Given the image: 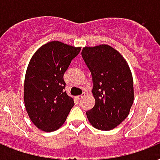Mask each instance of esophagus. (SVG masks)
Returning a JSON list of instances; mask_svg holds the SVG:
<instances>
[{
	"instance_id": "34e87169",
	"label": "esophagus",
	"mask_w": 160,
	"mask_h": 160,
	"mask_svg": "<svg viewBox=\"0 0 160 160\" xmlns=\"http://www.w3.org/2000/svg\"><path fill=\"white\" fill-rule=\"evenodd\" d=\"M82 98H83V95H79V96H77L76 98L78 100H80V99H82Z\"/></svg>"
}]
</instances>
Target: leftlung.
<instances>
[{
    "instance_id": "1",
    "label": "left lung",
    "mask_w": 160,
    "mask_h": 160,
    "mask_svg": "<svg viewBox=\"0 0 160 160\" xmlns=\"http://www.w3.org/2000/svg\"><path fill=\"white\" fill-rule=\"evenodd\" d=\"M82 57L91 72L95 105L86 112L92 126L111 130L128 117L133 102V82L127 62L108 45L85 47Z\"/></svg>"
}]
</instances>
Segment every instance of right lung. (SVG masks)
Instances as JSON below:
<instances>
[{
    "label": "right lung",
    "instance_id": "right-lung-1",
    "mask_svg": "<svg viewBox=\"0 0 160 160\" xmlns=\"http://www.w3.org/2000/svg\"><path fill=\"white\" fill-rule=\"evenodd\" d=\"M80 50L54 41L41 47L30 61L24 82L25 107L41 130L58 129L73 107V99L63 91V75Z\"/></svg>",
    "mask_w": 160,
    "mask_h": 160
}]
</instances>
